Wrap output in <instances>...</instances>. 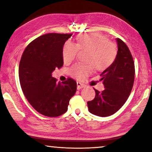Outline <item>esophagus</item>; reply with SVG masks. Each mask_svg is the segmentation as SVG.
<instances>
[{"instance_id": "1", "label": "esophagus", "mask_w": 152, "mask_h": 152, "mask_svg": "<svg viewBox=\"0 0 152 152\" xmlns=\"http://www.w3.org/2000/svg\"><path fill=\"white\" fill-rule=\"evenodd\" d=\"M85 87V85L80 82H77V89H81Z\"/></svg>"}]
</instances>
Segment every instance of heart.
Returning a JSON list of instances; mask_svg holds the SVG:
<instances>
[{
	"instance_id": "1",
	"label": "heart",
	"mask_w": 152,
	"mask_h": 152,
	"mask_svg": "<svg viewBox=\"0 0 152 152\" xmlns=\"http://www.w3.org/2000/svg\"><path fill=\"white\" fill-rule=\"evenodd\" d=\"M79 50L87 52L85 63L87 65L76 64L69 70L70 74L78 80H83L94 69L98 72L106 70L114 63L117 56L114 43L109 41L107 36L99 33L82 34L77 38V43L67 41L63 47V61L72 63L78 56Z\"/></svg>"
}]
</instances>
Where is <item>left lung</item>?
<instances>
[{"label": "left lung", "mask_w": 152, "mask_h": 152, "mask_svg": "<svg viewBox=\"0 0 152 152\" xmlns=\"http://www.w3.org/2000/svg\"><path fill=\"white\" fill-rule=\"evenodd\" d=\"M118 52L114 63L100 74L104 89H94V99L87 102L89 112L105 117L114 114L125 104L134 82L135 67L131 52L125 42L116 38Z\"/></svg>", "instance_id": "left-lung-1"}]
</instances>
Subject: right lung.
<instances>
[{"mask_svg":"<svg viewBox=\"0 0 152 152\" xmlns=\"http://www.w3.org/2000/svg\"><path fill=\"white\" fill-rule=\"evenodd\" d=\"M72 35L50 33L40 36L27 45L21 57L18 74L23 92L31 105L44 116L65 114L76 91L74 79L68 78L61 83L52 76L56 68L63 67V47Z\"/></svg>","mask_w":152,"mask_h":152,"instance_id":"1","label":"right lung"}]
</instances>
